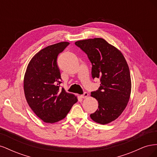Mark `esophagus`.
I'll return each instance as SVG.
<instances>
[{
	"label": "esophagus",
	"instance_id": "obj_1",
	"mask_svg": "<svg viewBox=\"0 0 157 157\" xmlns=\"http://www.w3.org/2000/svg\"><path fill=\"white\" fill-rule=\"evenodd\" d=\"M88 96V93H87V92H84V94L80 96V97H81L82 98H86Z\"/></svg>",
	"mask_w": 157,
	"mask_h": 157
}]
</instances>
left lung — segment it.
<instances>
[{
    "label": "left lung",
    "mask_w": 157,
    "mask_h": 157,
    "mask_svg": "<svg viewBox=\"0 0 157 157\" xmlns=\"http://www.w3.org/2000/svg\"><path fill=\"white\" fill-rule=\"evenodd\" d=\"M92 63V78L100 79V86L91 96L98 101L92 119L106 124L119 117L126 108L131 93L128 65L121 52L101 38L75 42Z\"/></svg>",
    "instance_id": "1"
}]
</instances>
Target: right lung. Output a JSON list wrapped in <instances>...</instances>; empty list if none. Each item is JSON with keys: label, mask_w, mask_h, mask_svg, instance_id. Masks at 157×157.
<instances>
[{"label": "right lung", "mask_w": 157, "mask_h": 157, "mask_svg": "<svg viewBox=\"0 0 157 157\" xmlns=\"http://www.w3.org/2000/svg\"><path fill=\"white\" fill-rule=\"evenodd\" d=\"M69 44L61 42L39 51L30 61L24 76L27 103L36 115L47 123L63 119L78 101L59 86L61 78L57 58Z\"/></svg>", "instance_id": "right-lung-1"}]
</instances>
